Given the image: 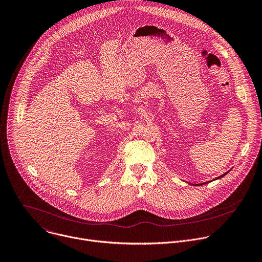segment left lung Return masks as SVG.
I'll list each match as a JSON object with an SVG mask.
<instances>
[{"instance_id": "8db88e82", "label": "left lung", "mask_w": 262, "mask_h": 262, "mask_svg": "<svg viewBox=\"0 0 262 262\" xmlns=\"http://www.w3.org/2000/svg\"><path fill=\"white\" fill-rule=\"evenodd\" d=\"M228 171H229V170H228ZM228 171H226V172H224V173H223V175H221V176H219V177H217V178H216V179H215V180H217V179H220V178H222V177H224V176H225V175H226V173H227V172H228ZM209 182H211V181H209ZM206 183H208V182H205V183H202V184H193V186H198V185H199V186H200V185H203V184H206ZM190 184H191V183H190ZM191 185H192V184H191Z\"/></svg>"}]
</instances>
